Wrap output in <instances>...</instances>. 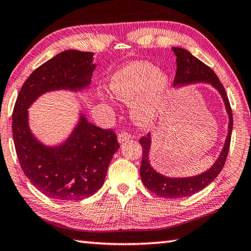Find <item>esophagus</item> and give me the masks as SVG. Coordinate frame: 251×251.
<instances>
[{"instance_id": "esophagus-1", "label": "esophagus", "mask_w": 251, "mask_h": 251, "mask_svg": "<svg viewBox=\"0 0 251 251\" xmlns=\"http://www.w3.org/2000/svg\"><path fill=\"white\" fill-rule=\"evenodd\" d=\"M117 139H119L120 144H123V142H125L127 140L131 139V136L129 134H127V132H121V134L119 135V137H117Z\"/></svg>"}]
</instances>
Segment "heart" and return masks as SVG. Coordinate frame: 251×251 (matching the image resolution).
I'll list each match as a JSON object with an SVG mask.
<instances>
[{"mask_svg":"<svg viewBox=\"0 0 251 251\" xmlns=\"http://www.w3.org/2000/svg\"><path fill=\"white\" fill-rule=\"evenodd\" d=\"M109 87L122 102H132L130 117L140 126L153 124L169 106L173 93L169 74L150 62L123 66L111 76Z\"/></svg>","mask_w":251,"mask_h":251,"instance_id":"obj_1","label":"heart"}]
</instances>
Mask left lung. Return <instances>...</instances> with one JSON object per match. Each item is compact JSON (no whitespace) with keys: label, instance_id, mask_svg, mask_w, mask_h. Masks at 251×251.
I'll use <instances>...</instances> for the list:
<instances>
[{"label":"left lung","instance_id":"1","mask_svg":"<svg viewBox=\"0 0 251 251\" xmlns=\"http://www.w3.org/2000/svg\"><path fill=\"white\" fill-rule=\"evenodd\" d=\"M176 55L177 71L174 78V87L181 88L195 83H208L219 92L224 103L225 111L228 117L227 135L223 148L218 159L208 170L194 176L172 177L159 173L153 169L150 162V150L152 146V135L148 134L139 140L142 146V160L140 165L141 180L152 193L164 198H185L199 193L217 178L226 161L230 144V135L233 129V115L228 98L222 83L220 82L215 73L187 50L181 48H172Z\"/></svg>","mask_w":251,"mask_h":251}]
</instances>
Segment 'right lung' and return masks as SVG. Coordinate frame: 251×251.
I'll return each instance as SVG.
<instances>
[{
    "mask_svg": "<svg viewBox=\"0 0 251 251\" xmlns=\"http://www.w3.org/2000/svg\"><path fill=\"white\" fill-rule=\"evenodd\" d=\"M96 66L91 52L64 51L28 77L15 103L12 127L19 163L34 187L52 199L82 200L97 193L120 145L113 130L93 125L82 110L65 140L44 144L30 128L29 107L48 92L88 91Z\"/></svg>",
    "mask_w": 251,
    "mask_h": 251,
    "instance_id": "right-lung-1",
    "label": "right lung"
}]
</instances>
